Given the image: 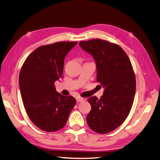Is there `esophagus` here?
<instances>
[{"instance_id":"1","label":"esophagus","mask_w":160,"mask_h":160,"mask_svg":"<svg viewBox=\"0 0 160 160\" xmlns=\"http://www.w3.org/2000/svg\"><path fill=\"white\" fill-rule=\"evenodd\" d=\"M83 100H85L84 98H77V102H81V101H83Z\"/></svg>"}]
</instances>
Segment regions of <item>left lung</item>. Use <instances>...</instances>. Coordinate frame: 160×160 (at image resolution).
I'll return each mask as SVG.
<instances>
[{
  "label": "left lung",
  "instance_id": "obj_1",
  "mask_svg": "<svg viewBox=\"0 0 160 160\" xmlns=\"http://www.w3.org/2000/svg\"><path fill=\"white\" fill-rule=\"evenodd\" d=\"M79 45L93 57L97 82L104 88L100 99H88L91 109L87 122L95 132L108 133L124 122L132 107L136 80L132 62L122 48L113 42L94 38L80 41Z\"/></svg>",
  "mask_w": 160,
  "mask_h": 160
}]
</instances>
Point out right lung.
<instances>
[{
	"label": "right lung",
	"mask_w": 160,
	"mask_h": 160,
	"mask_svg": "<svg viewBox=\"0 0 160 160\" xmlns=\"http://www.w3.org/2000/svg\"><path fill=\"white\" fill-rule=\"evenodd\" d=\"M77 43L64 41L41 46L21 67L18 81L24 107L31 122L45 132L63 128L76 103L73 97L58 93L54 83L62 77L65 57Z\"/></svg>",
	"instance_id": "1"
}]
</instances>
